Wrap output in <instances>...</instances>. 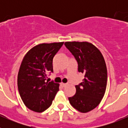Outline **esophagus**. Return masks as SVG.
Returning <instances> with one entry per match:
<instances>
[{
  "label": "esophagus",
  "instance_id": "34e87169",
  "mask_svg": "<svg viewBox=\"0 0 128 128\" xmlns=\"http://www.w3.org/2000/svg\"><path fill=\"white\" fill-rule=\"evenodd\" d=\"M66 84H66V83H63V82H62V83H61V85H62L63 87L66 86Z\"/></svg>",
  "mask_w": 128,
  "mask_h": 128
}]
</instances>
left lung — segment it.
Masks as SVG:
<instances>
[{
	"label": "left lung",
	"instance_id": "1",
	"mask_svg": "<svg viewBox=\"0 0 128 128\" xmlns=\"http://www.w3.org/2000/svg\"><path fill=\"white\" fill-rule=\"evenodd\" d=\"M65 46L77 61L78 72L84 74L82 82L76 85V94L68 100L79 112H88L99 105L106 91L107 68L104 59L90 43L67 42Z\"/></svg>",
	"mask_w": 128,
	"mask_h": 128
}]
</instances>
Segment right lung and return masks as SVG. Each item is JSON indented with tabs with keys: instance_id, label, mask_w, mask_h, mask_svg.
Listing matches in <instances>:
<instances>
[{
	"instance_id": "right-lung-1",
	"label": "right lung",
	"mask_w": 128,
	"mask_h": 128,
	"mask_svg": "<svg viewBox=\"0 0 128 128\" xmlns=\"http://www.w3.org/2000/svg\"><path fill=\"white\" fill-rule=\"evenodd\" d=\"M63 43L39 44L24 58L18 74V88L30 110L42 112L47 110L59 90L58 83L46 82V77L53 72V58Z\"/></svg>"
}]
</instances>
